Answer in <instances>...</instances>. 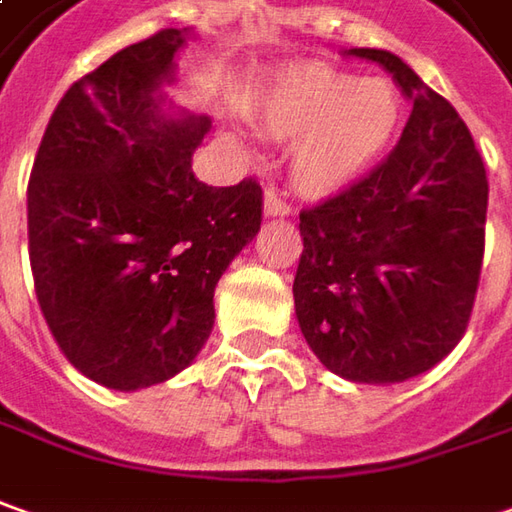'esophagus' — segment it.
<instances>
[{
    "label": "esophagus",
    "mask_w": 512,
    "mask_h": 512,
    "mask_svg": "<svg viewBox=\"0 0 512 512\" xmlns=\"http://www.w3.org/2000/svg\"><path fill=\"white\" fill-rule=\"evenodd\" d=\"M263 212H266V215H280V218H283V215H291V204H288L285 198L277 196L274 190H269V193L263 196Z\"/></svg>",
    "instance_id": "34e87169"
}]
</instances>
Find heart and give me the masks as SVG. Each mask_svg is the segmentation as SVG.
Masks as SVG:
<instances>
[{
	"label": "heart",
	"instance_id": "obj_1",
	"mask_svg": "<svg viewBox=\"0 0 512 512\" xmlns=\"http://www.w3.org/2000/svg\"><path fill=\"white\" fill-rule=\"evenodd\" d=\"M403 100L384 78H356L325 64L288 69L271 83L263 128L297 142L291 179L302 196L344 190L384 156L401 128Z\"/></svg>",
	"mask_w": 512,
	"mask_h": 512
}]
</instances>
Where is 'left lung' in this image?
<instances>
[{"label":"left lung","mask_w":512,"mask_h":512,"mask_svg":"<svg viewBox=\"0 0 512 512\" xmlns=\"http://www.w3.org/2000/svg\"><path fill=\"white\" fill-rule=\"evenodd\" d=\"M412 100L392 154L300 212L294 308L330 373L398 384L457 347L485 255L488 176L460 114L398 55L356 47Z\"/></svg>","instance_id":"8db88e82"}]
</instances>
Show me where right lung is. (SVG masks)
I'll return each instance as SVG.
<instances>
[{
    "label": "right lung",
    "instance_id": "1",
    "mask_svg": "<svg viewBox=\"0 0 512 512\" xmlns=\"http://www.w3.org/2000/svg\"><path fill=\"white\" fill-rule=\"evenodd\" d=\"M187 30H159L75 81L27 184L30 269L52 339L109 389L168 381L215 322V285L263 221L255 179L198 182L207 117L165 114Z\"/></svg>",
    "mask_w": 512,
    "mask_h": 512
}]
</instances>
